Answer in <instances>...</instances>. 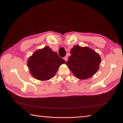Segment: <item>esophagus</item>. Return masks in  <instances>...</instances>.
Returning <instances> with one entry per match:
<instances>
[{"label":"esophagus","instance_id":"1","mask_svg":"<svg viewBox=\"0 0 123 123\" xmlns=\"http://www.w3.org/2000/svg\"><path fill=\"white\" fill-rule=\"evenodd\" d=\"M64 60H65L66 61H67V60H68V57L67 56H66L64 57Z\"/></svg>","mask_w":123,"mask_h":123}]
</instances>
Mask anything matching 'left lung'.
Returning <instances> with one entry per match:
<instances>
[{
    "label": "left lung",
    "instance_id": "left-lung-1",
    "mask_svg": "<svg viewBox=\"0 0 123 123\" xmlns=\"http://www.w3.org/2000/svg\"><path fill=\"white\" fill-rule=\"evenodd\" d=\"M100 62L99 55L93 50L76 45L66 64L77 78L86 79L96 73Z\"/></svg>",
    "mask_w": 123,
    "mask_h": 123
}]
</instances>
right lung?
I'll return each instance as SVG.
<instances>
[{
    "label": "right lung",
    "mask_w": 123,
    "mask_h": 123,
    "mask_svg": "<svg viewBox=\"0 0 123 123\" xmlns=\"http://www.w3.org/2000/svg\"><path fill=\"white\" fill-rule=\"evenodd\" d=\"M65 60L59 56L49 47L35 51L28 60L30 73L37 80H48L54 76L59 66L65 63Z\"/></svg>",
    "instance_id": "right-lung-1"
}]
</instances>
